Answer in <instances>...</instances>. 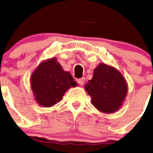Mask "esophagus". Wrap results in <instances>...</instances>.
Instances as JSON below:
<instances>
[{
  "label": "esophagus",
  "instance_id": "34e87169",
  "mask_svg": "<svg viewBox=\"0 0 153 153\" xmlns=\"http://www.w3.org/2000/svg\"><path fill=\"white\" fill-rule=\"evenodd\" d=\"M77 82H78V83H79L80 86H82L84 84V82H85V79H84V78H81V79H78Z\"/></svg>",
  "mask_w": 153,
  "mask_h": 153
}]
</instances>
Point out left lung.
Here are the masks:
<instances>
[{
  "label": "left lung",
  "instance_id": "obj_1",
  "mask_svg": "<svg viewBox=\"0 0 153 153\" xmlns=\"http://www.w3.org/2000/svg\"><path fill=\"white\" fill-rule=\"evenodd\" d=\"M96 109L105 114L118 110L128 93L127 82L115 67L104 62L94 70L93 78L84 86Z\"/></svg>",
  "mask_w": 153,
  "mask_h": 153
}]
</instances>
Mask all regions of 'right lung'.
Masks as SVG:
<instances>
[{
	"label": "right lung",
	"instance_id": "1",
	"mask_svg": "<svg viewBox=\"0 0 153 153\" xmlns=\"http://www.w3.org/2000/svg\"><path fill=\"white\" fill-rule=\"evenodd\" d=\"M30 83L36 102L51 107L62 100L66 91L77 86L69 71H65L56 58L44 60L32 72Z\"/></svg>",
	"mask_w": 153,
	"mask_h": 153
}]
</instances>
